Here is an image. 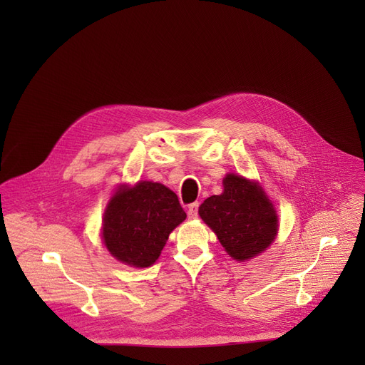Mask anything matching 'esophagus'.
Returning a JSON list of instances; mask_svg holds the SVG:
<instances>
[{
  "label": "esophagus",
  "instance_id": "1",
  "mask_svg": "<svg viewBox=\"0 0 365 365\" xmlns=\"http://www.w3.org/2000/svg\"><path fill=\"white\" fill-rule=\"evenodd\" d=\"M198 207H200L198 202H192L187 207V217L189 219H195L198 216Z\"/></svg>",
  "mask_w": 365,
  "mask_h": 365
}]
</instances>
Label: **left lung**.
<instances>
[{
	"label": "left lung",
	"mask_w": 365,
	"mask_h": 365,
	"mask_svg": "<svg viewBox=\"0 0 365 365\" xmlns=\"http://www.w3.org/2000/svg\"><path fill=\"white\" fill-rule=\"evenodd\" d=\"M201 219L213 229L227 255L244 262L274 241L278 217L263 189L237 175L223 179V192L200 205Z\"/></svg>",
	"instance_id": "8db88e82"
}]
</instances>
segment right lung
<instances>
[{"mask_svg":"<svg viewBox=\"0 0 365 365\" xmlns=\"http://www.w3.org/2000/svg\"><path fill=\"white\" fill-rule=\"evenodd\" d=\"M186 219L178 195L161 183L120 187L103 217V241L120 262L148 267L160 257L170 232Z\"/></svg>","mask_w":365,"mask_h":365,"instance_id":"obj_1","label":"right lung"}]
</instances>
